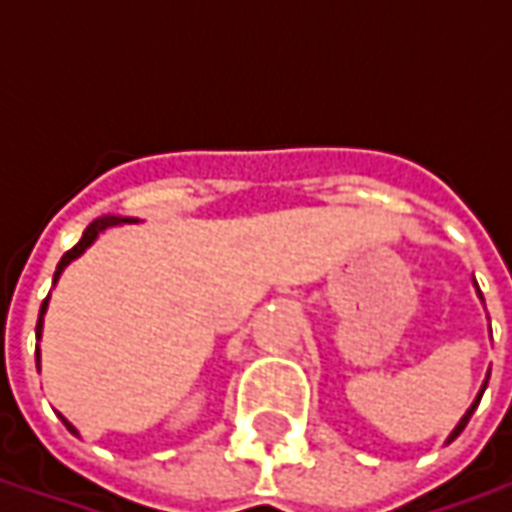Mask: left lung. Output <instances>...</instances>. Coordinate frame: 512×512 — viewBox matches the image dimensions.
<instances>
[{
	"instance_id": "left-lung-1",
	"label": "left lung",
	"mask_w": 512,
	"mask_h": 512,
	"mask_svg": "<svg viewBox=\"0 0 512 512\" xmlns=\"http://www.w3.org/2000/svg\"><path fill=\"white\" fill-rule=\"evenodd\" d=\"M474 285H477V282H474ZM477 293H480V290H477ZM480 299H483V293H480ZM485 386H488V378H485V381H483V389H480V395L474 397V403H472V406H469V411H466V414H463L461 422H458V425H455V430H452V433H450V439H447V444H450V441H455V439H458V436H461V430L466 428V422H469V419H472L474 408H477V403H480V397H483Z\"/></svg>"
}]
</instances>
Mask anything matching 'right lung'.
Instances as JSON below:
<instances>
[{
	"mask_svg": "<svg viewBox=\"0 0 512 512\" xmlns=\"http://www.w3.org/2000/svg\"><path fill=\"white\" fill-rule=\"evenodd\" d=\"M123 222H136V219H120V216H104V219H95V222L90 224V227H87V230H84L82 241H79V244L73 246V249H68V252H65V255H62L60 266H57V271H54V282H57V279H60V274H62V271H65V266H68V263H71V260H76V257L82 255L84 249H87V246L93 244L95 238H98V233H104L106 227H115V224H123ZM46 307H49V299H46V301H43V304H40L38 329H35V334H38V340H40V332H43V315H46ZM35 362H38V365H40V348H38V351H35ZM60 419H62V422H65V428L71 430L73 436H79V430L73 428L71 422H68V419L62 417V414H60Z\"/></svg>",
	"mask_w": 512,
	"mask_h": 512,
	"instance_id": "add662e5",
	"label": "right lung"
}]
</instances>
